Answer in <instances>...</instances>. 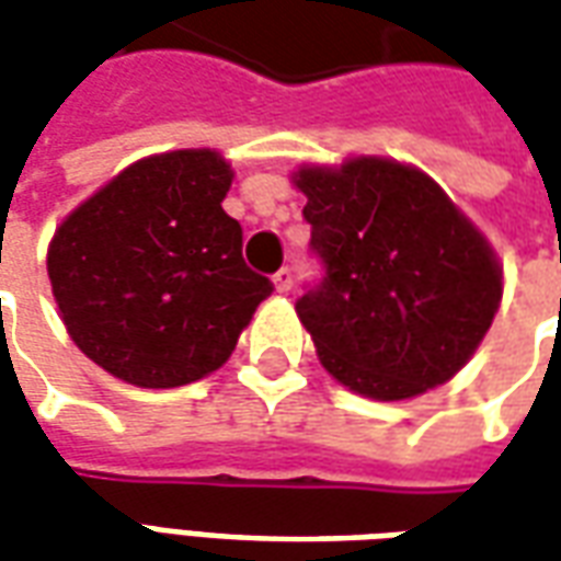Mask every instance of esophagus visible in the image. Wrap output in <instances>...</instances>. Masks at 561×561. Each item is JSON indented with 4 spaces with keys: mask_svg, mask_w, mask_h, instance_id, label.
<instances>
[{
    "mask_svg": "<svg viewBox=\"0 0 561 561\" xmlns=\"http://www.w3.org/2000/svg\"><path fill=\"white\" fill-rule=\"evenodd\" d=\"M273 285H276V291L288 294L294 285V270L291 267H282L276 276H273Z\"/></svg>",
    "mask_w": 561,
    "mask_h": 561,
    "instance_id": "esophagus-1",
    "label": "esophagus"
}]
</instances>
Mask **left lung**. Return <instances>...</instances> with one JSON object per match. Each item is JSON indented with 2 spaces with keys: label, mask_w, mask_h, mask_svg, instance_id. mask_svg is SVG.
Listing matches in <instances>:
<instances>
[{
  "label": "left lung",
  "mask_w": 561,
  "mask_h": 561,
  "mask_svg": "<svg viewBox=\"0 0 561 561\" xmlns=\"http://www.w3.org/2000/svg\"><path fill=\"white\" fill-rule=\"evenodd\" d=\"M294 185L324 267L297 316L330 376L381 402L457 376L502 300L483 233L426 173L393 159L300 168Z\"/></svg>",
  "instance_id": "left-lung-1"
}]
</instances>
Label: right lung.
Instances as JSON below:
<instances>
[{
	"label": "right lung",
	"mask_w": 561,
	"mask_h": 561,
	"mask_svg": "<svg viewBox=\"0 0 561 561\" xmlns=\"http://www.w3.org/2000/svg\"><path fill=\"white\" fill-rule=\"evenodd\" d=\"M233 171L213 149L135 161L83 201L47 249L71 340L135 388H180L231 357L273 282L243 261L221 201Z\"/></svg>",
	"instance_id": "add662e5"
}]
</instances>
